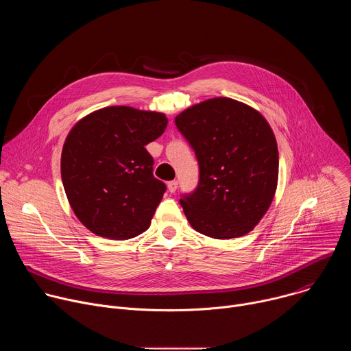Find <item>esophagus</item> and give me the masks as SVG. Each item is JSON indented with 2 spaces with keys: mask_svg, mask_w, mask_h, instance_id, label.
Segmentation results:
<instances>
[{
  "mask_svg": "<svg viewBox=\"0 0 351 351\" xmlns=\"http://www.w3.org/2000/svg\"><path fill=\"white\" fill-rule=\"evenodd\" d=\"M178 180H171L169 183H168V190H169V193H175L176 190H178Z\"/></svg>",
  "mask_w": 351,
  "mask_h": 351,
  "instance_id": "esophagus-1",
  "label": "esophagus"
}]
</instances>
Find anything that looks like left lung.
<instances>
[{
	"mask_svg": "<svg viewBox=\"0 0 351 351\" xmlns=\"http://www.w3.org/2000/svg\"><path fill=\"white\" fill-rule=\"evenodd\" d=\"M198 161V183L182 194L190 225L214 239L247 234L269 208L279 157L265 118L236 99L218 97L175 118Z\"/></svg>",
	"mask_w": 351,
	"mask_h": 351,
	"instance_id": "8db88e82",
	"label": "left lung"
}]
</instances>
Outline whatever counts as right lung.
I'll return each mask as SVG.
<instances>
[{
    "instance_id": "add662e5",
    "label": "right lung",
    "mask_w": 351,
    "mask_h": 351,
    "mask_svg": "<svg viewBox=\"0 0 351 351\" xmlns=\"http://www.w3.org/2000/svg\"><path fill=\"white\" fill-rule=\"evenodd\" d=\"M168 125L164 114L107 107L79 121L61 157L62 184L79 221L93 233L126 240L143 233L167 191L145 149Z\"/></svg>"
}]
</instances>
